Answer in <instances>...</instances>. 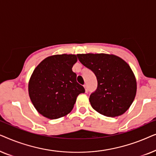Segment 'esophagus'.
Instances as JSON below:
<instances>
[{
    "instance_id": "esophagus-1",
    "label": "esophagus",
    "mask_w": 156,
    "mask_h": 156,
    "mask_svg": "<svg viewBox=\"0 0 156 156\" xmlns=\"http://www.w3.org/2000/svg\"><path fill=\"white\" fill-rule=\"evenodd\" d=\"M84 89H85V92H86V93L88 92V88H87V84H84Z\"/></svg>"
}]
</instances>
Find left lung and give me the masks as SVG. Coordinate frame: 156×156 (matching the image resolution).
Returning <instances> with one entry per match:
<instances>
[{"instance_id":"obj_1","label":"left lung","mask_w":156,"mask_h":156,"mask_svg":"<svg viewBox=\"0 0 156 156\" xmlns=\"http://www.w3.org/2000/svg\"><path fill=\"white\" fill-rule=\"evenodd\" d=\"M79 60L91 69L97 80V89L89 97L91 106L104 116L122 115L133 103L137 83L126 62L114 55L78 54Z\"/></svg>"}]
</instances>
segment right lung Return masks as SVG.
<instances>
[{
  "mask_svg": "<svg viewBox=\"0 0 156 156\" xmlns=\"http://www.w3.org/2000/svg\"><path fill=\"white\" fill-rule=\"evenodd\" d=\"M76 55H55L46 57L34 69L28 83L29 97L36 110L50 119L67 115L76 97L85 90L76 82L72 68Z\"/></svg>",
  "mask_w": 156,
  "mask_h": 156,
  "instance_id": "right-lung-1",
  "label": "right lung"
}]
</instances>
